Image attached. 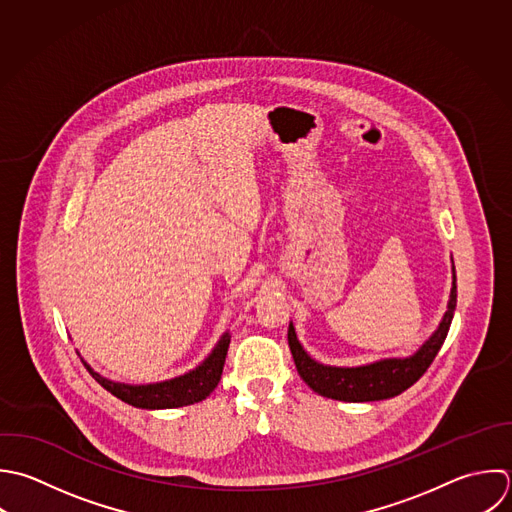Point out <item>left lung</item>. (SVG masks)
Listing matches in <instances>:
<instances>
[{"label": "left lung", "instance_id": "1", "mask_svg": "<svg viewBox=\"0 0 512 512\" xmlns=\"http://www.w3.org/2000/svg\"><path fill=\"white\" fill-rule=\"evenodd\" d=\"M457 307V275L453 267V289L449 309L433 333V337L409 359H385L365 367H327L313 361L297 341L293 325H289V347L295 361V367L301 379L319 395L335 401H349V403H367V401H381L391 399L413 387L425 371L435 361L437 353L441 351L453 315Z\"/></svg>", "mask_w": 512, "mask_h": 512}]
</instances>
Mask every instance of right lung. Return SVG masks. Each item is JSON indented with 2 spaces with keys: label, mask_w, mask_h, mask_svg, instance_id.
Returning <instances> with one entry per match:
<instances>
[{
  "label": "right lung",
  "mask_w": 512,
  "mask_h": 512,
  "mask_svg": "<svg viewBox=\"0 0 512 512\" xmlns=\"http://www.w3.org/2000/svg\"><path fill=\"white\" fill-rule=\"evenodd\" d=\"M229 343H231V337L225 333L221 337V341L217 343V347L213 349V353L197 369L189 371L187 375L175 377L171 381L153 383V385H137L135 387V385L113 383V381L101 377L99 373H95L93 369H89L87 365L85 367L103 389H107L111 395H115L117 399L129 403L133 407L175 409V407L199 403L213 393V389L217 387L221 373H223Z\"/></svg>",
  "instance_id": "add662e5"
}]
</instances>
